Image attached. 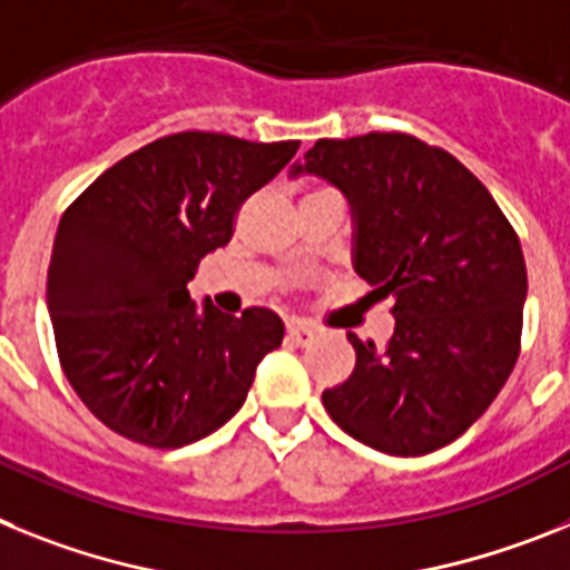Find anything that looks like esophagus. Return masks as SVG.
Listing matches in <instances>:
<instances>
[{
    "mask_svg": "<svg viewBox=\"0 0 570 570\" xmlns=\"http://www.w3.org/2000/svg\"><path fill=\"white\" fill-rule=\"evenodd\" d=\"M286 338H289L295 346H306L315 341V330L313 326L301 324V321H292V324L286 326Z\"/></svg>",
    "mask_w": 570,
    "mask_h": 570,
    "instance_id": "obj_1",
    "label": "esophagus"
}]
</instances>
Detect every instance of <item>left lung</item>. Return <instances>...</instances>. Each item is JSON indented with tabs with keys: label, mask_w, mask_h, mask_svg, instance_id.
<instances>
[{
	"label": "left lung",
	"mask_w": 570,
	"mask_h": 570,
	"mask_svg": "<svg viewBox=\"0 0 570 570\" xmlns=\"http://www.w3.org/2000/svg\"><path fill=\"white\" fill-rule=\"evenodd\" d=\"M318 175L350 200L353 266L393 298L384 350L346 335L353 375L324 390L344 433L424 456L476 422L519 358L528 272L519 237L468 168L399 131L318 140L289 177Z\"/></svg>",
	"instance_id": "obj_1"
}]
</instances>
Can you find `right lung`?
I'll list each match as a JSON object with an SVG mask.
<instances>
[{
  "label": "right lung",
  "instance_id": "right-lung-1",
  "mask_svg": "<svg viewBox=\"0 0 570 570\" xmlns=\"http://www.w3.org/2000/svg\"><path fill=\"white\" fill-rule=\"evenodd\" d=\"M298 146L180 131L114 163L66 209L48 313L66 379L114 433L183 448L244 407L284 321L261 306L240 318L209 298L197 306L189 281Z\"/></svg>",
  "mask_w": 570,
  "mask_h": 570
}]
</instances>
